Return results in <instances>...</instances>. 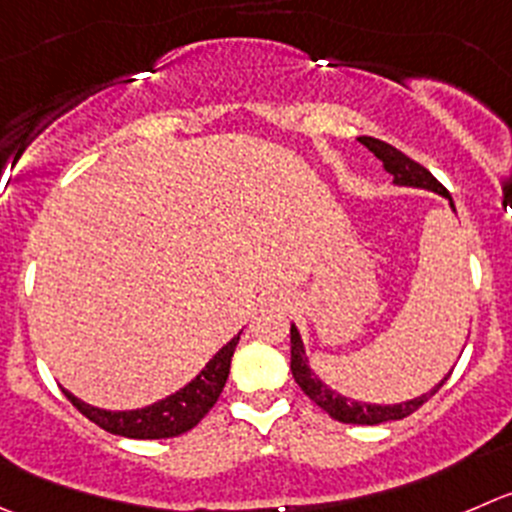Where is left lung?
Wrapping results in <instances>:
<instances>
[{
    "label": "left lung",
    "instance_id": "left-lung-1",
    "mask_svg": "<svg viewBox=\"0 0 512 512\" xmlns=\"http://www.w3.org/2000/svg\"><path fill=\"white\" fill-rule=\"evenodd\" d=\"M360 142L372 152V155L377 157V160L382 162L385 172H390V175H393V185L418 187V190H430V192H435V195H443L455 212L450 192L445 190V187L440 185V182L435 180V177L430 175L423 165H418L415 160H410L408 155H403L400 150H395V147L388 145V142L375 140V137H360ZM290 370H292V377H295V382L302 388V393H305L312 403L320 405V408L325 410L330 418L340 420V423H352V425H380V423H390V420L408 418V415H413L420 405L428 403V400L433 398L440 388H443L445 380L450 377V372H448V375H445L443 380H440L438 385L430 390V393L420 395V398H413V400H405V403H398V405L357 403V400H350V398H345V395L335 393L332 388H327L325 382L315 375V370L310 367V360H307V352H305V345H302L300 330H297L295 325H290Z\"/></svg>",
    "mask_w": 512,
    "mask_h": 512
}]
</instances>
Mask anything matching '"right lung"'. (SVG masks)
Masks as SVG:
<instances>
[{
    "mask_svg": "<svg viewBox=\"0 0 512 512\" xmlns=\"http://www.w3.org/2000/svg\"><path fill=\"white\" fill-rule=\"evenodd\" d=\"M240 342V332L207 362L200 370L195 380H190L185 388L177 393L167 395V398L157 400V403L147 405V408L137 410H102L87 405L84 400L74 398L69 390L64 395L69 403L99 425L102 430L112 435H122V438H135V440H162V438H175V435L187 433L195 428L212 405L220 398L222 388H225L227 375H230V362L235 355V347Z\"/></svg>",
    "mask_w": 512,
    "mask_h": 512,
    "instance_id": "right-lung-1",
    "label": "right lung"
}]
</instances>
